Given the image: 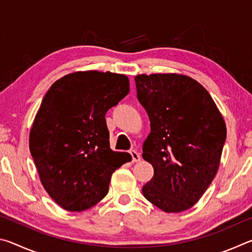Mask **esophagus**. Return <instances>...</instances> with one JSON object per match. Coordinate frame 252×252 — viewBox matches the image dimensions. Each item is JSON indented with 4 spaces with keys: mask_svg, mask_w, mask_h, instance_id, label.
I'll return each instance as SVG.
<instances>
[{
    "mask_svg": "<svg viewBox=\"0 0 252 252\" xmlns=\"http://www.w3.org/2000/svg\"><path fill=\"white\" fill-rule=\"evenodd\" d=\"M130 155L132 157V161H133V162H139L140 160H141V157H140L139 153L136 152L135 150H131Z\"/></svg>",
    "mask_w": 252,
    "mask_h": 252,
    "instance_id": "esophagus-1",
    "label": "esophagus"
}]
</instances>
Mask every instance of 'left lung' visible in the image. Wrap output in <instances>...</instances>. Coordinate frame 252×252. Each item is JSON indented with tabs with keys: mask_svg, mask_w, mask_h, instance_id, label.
<instances>
[{
	"mask_svg": "<svg viewBox=\"0 0 252 252\" xmlns=\"http://www.w3.org/2000/svg\"><path fill=\"white\" fill-rule=\"evenodd\" d=\"M134 81L151 127L142 158L155 170L142 193L164 212L188 210L218 171L227 136L223 118L209 92L190 76L139 74Z\"/></svg>",
	"mask_w": 252,
	"mask_h": 252,
	"instance_id": "8db88e82",
	"label": "left lung"
}]
</instances>
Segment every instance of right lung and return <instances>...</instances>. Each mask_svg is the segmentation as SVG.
Segmentation results:
<instances>
[{
	"label": "right lung",
	"mask_w": 252,
	"mask_h": 252,
	"mask_svg": "<svg viewBox=\"0 0 252 252\" xmlns=\"http://www.w3.org/2000/svg\"><path fill=\"white\" fill-rule=\"evenodd\" d=\"M125 74L79 71L46 92L30 131V151L42 186L60 207L83 211L101 201L111 176L131 161L110 149L105 113L130 91Z\"/></svg>",
	"instance_id": "add662e5"
}]
</instances>
